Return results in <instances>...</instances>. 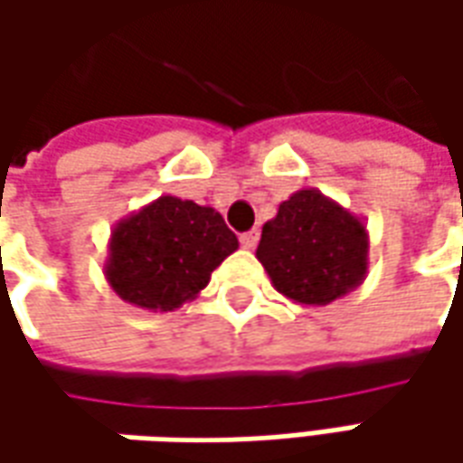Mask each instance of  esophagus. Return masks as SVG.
<instances>
[{
    "instance_id": "esophagus-1",
    "label": "esophagus",
    "mask_w": 463,
    "mask_h": 463,
    "mask_svg": "<svg viewBox=\"0 0 463 463\" xmlns=\"http://www.w3.org/2000/svg\"><path fill=\"white\" fill-rule=\"evenodd\" d=\"M258 240H260L258 229H252V232H244V234L240 237L241 247H244V250H252V247L258 244Z\"/></svg>"
}]
</instances>
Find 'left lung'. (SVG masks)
<instances>
[{
  "instance_id": "obj_1",
  "label": "left lung",
  "mask_w": 463,
  "mask_h": 463,
  "mask_svg": "<svg viewBox=\"0 0 463 463\" xmlns=\"http://www.w3.org/2000/svg\"><path fill=\"white\" fill-rule=\"evenodd\" d=\"M255 255L278 294L301 307H327L365 280L368 229L317 187H301L265 222Z\"/></svg>"
}]
</instances>
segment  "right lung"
I'll return each instance as SVG.
<instances>
[{
  "label": "right lung",
  "instance_id": "add662e5",
  "mask_svg": "<svg viewBox=\"0 0 463 463\" xmlns=\"http://www.w3.org/2000/svg\"><path fill=\"white\" fill-rule=\"evenodd\" d=\"M237 247L216 208L159 195L110 229L102 270L123 301L175 311L203 291Z\"/></svg>",
  "mask_w": 463,
  "mask_h": 463
}]
</instances>
